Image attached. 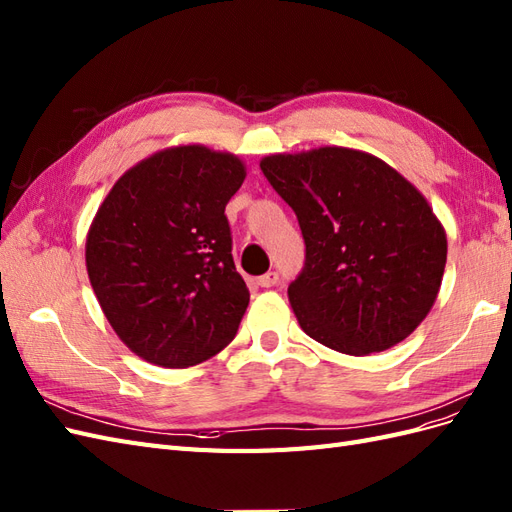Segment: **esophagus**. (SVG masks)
Wrapping results in <instances>:
<instances>
[{"label": "esophagus", "instance_id": "obj_1", "mask_svg": "<svg viewBox=\"0 0 512 512\" xmlns=\"http://www.w3.org/2000/svg\"><path fill=\"white\" fill-rule=\"evenodd\" d=\"M276 283H279V272H266L264 276H259L257 279V285L261 287H274Z\"/></svg>", "mask_w": 512, "mask_h": 512}]
</instances>
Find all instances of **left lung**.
I'll return each mask as SVG.
<instances>
[{"label": "left lung", "mask_w": 512, "mask_h": 512, "mask_svg": "<svg viewBox=\"0 0 512 512\" xmlns=\"http://www.w3.org/2000/svg\"><path fill=\"white\" fill-rule=\"evenodd\" d=\"M259 167L306 244L287 289L300 328L349 356L410 337L437 298L448 251L418 188L382 158L337 145L272 154Z\"/></svg>", "instance_id": "8db88e82"}]
</instances>
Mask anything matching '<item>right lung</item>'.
Returning <instances> with one entry per match:
<instances>
[{
	"mask_svg": "<svg viewBox=\"0 0 512 512\" xmlns=\"http://www.w3.org/2000/svg\"><path fill=\"white\" fill-rule=\"evenodd\" d=\"M244 178L238 156L178 145L130 167L100 203L87 276L139 358L186 369L236 337L251 294L233 264L225 206Z\"/></svg>",
	"mask_w": 512,
	"mask_h": 512,
	"instance_id": "1",
	"label": "right lung"
}]
</instances>
